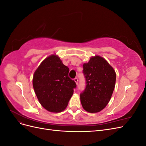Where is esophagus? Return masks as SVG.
I'll use <instances>...</instances> for the list:
<instances>
[{
	"instance_id": "esophagus-1",
	"label": "esophagus",
	"mask_w": 146,
	"mask_h": 146,
	"mask_svg": "<svg viewBox=\"0 0 146 146\" xmlns=\"http://www.w3.org/2000/svg\"><path fill=\"white\" fill-rule=\"evenodd\" d=\"M74 82H76V83L77 84H77H78V78H77V77H76V78H75L74 79Z\"/></svg>"
}]
</instances>
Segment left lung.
Wrapping results in <instances>:
<instances>
[{
  "label": "left lung",
  "instance_id": "8db88e82",
  "mask_svg": "<svg viewBox=\"0 0 146 146\" xmlns=\"http://www.w3.org/2000/svg\"><path fill=\"white\" fill-rule=\"evenodd\" d=\"M86 88L80 94L83 109L94 113L102 110L110 100L115 87V70L107 60L100 56H92L83 65Z\"/></svg>",
  "mask_w": 146,
  "mask_h": 146
}]
</instances>
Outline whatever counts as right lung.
<instances>
[{
	"instance_id": "1",
	"label": "right lung",
	"mask_w": 146,
	"mask_h": 146,
	"mask_svg": "<svg viewBox=\"0 0 146 146\" xmlns=\"http://www.w3.org/2000/svg\"><path fill=\"white\" fill-rule=\"evenodd\" d=\"M69 69L59 57L52 55L35 70L33 86L39 103L47 111L59 113L67 107L76 83L69 77Z\"/></svg>"
}]
</instances>
